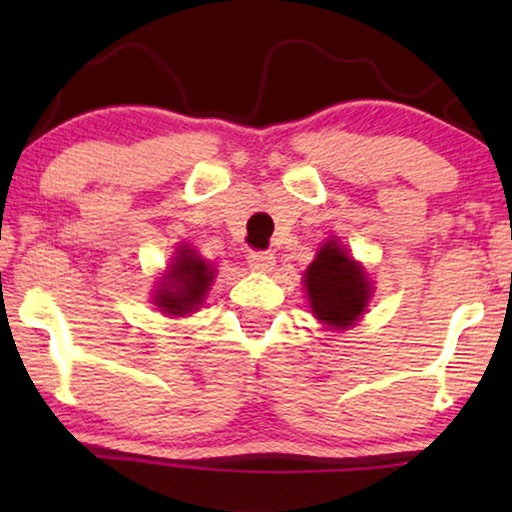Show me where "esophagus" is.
<instances>
[{"mask_svg": "<svg viewBox=\"0 0 512 512\" xmlns=\"http://www.w3.org/2000/svg\"><path fill=\"white\" fill-rule=\"evenodd\" d=\"M247 263L249 268L256 272H270L272 265H275V256H272L270 251H251Z\"/></svg>", "mask_w": 512, "mask_h": 512, "instance_id": "1", "label": "esophagus"}]
</instances>
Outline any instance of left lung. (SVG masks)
Instances as JSON below:
<instances>
[{
  "label": "left lung",
  "instance_id": "8db88e82",
  "mask_svg": "<svg viewBox=\"0 0 512 512\" xmlns=\"http://www.w3.org/2000/svg\"><path fill=\"white\" fill-rule=\"evenodd\" d=\"M305 289L312 314L335 331L354 326L366 312L373 284L338 240H328L305 270Z\"/></svg>",
  "mask_w": 512,
  "mask_h": 512
}]
</instances>
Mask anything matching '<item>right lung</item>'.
<instances>
[{
	"label": "right lung",
	"mask_w": 512,
	"mask_h": 512,
	"mask_svg": "<svg viewBox=\"0 0 512 512\" xmlns=\"http://www.w3.org/2000/svg\"><path fill=\"white\" fill-rule=\"evenodd\" d=\"M214 275L216 272L212 263L198 256V251L188 247V244H181L170 268L160 277L158 289L153 293V303L158 305L160 312L170 314V317L193 314L205 300Z\"/></svg>",
	"instance_id": "obj_1"
}]
</instances>
